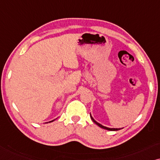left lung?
<instances>
[{
	"instance_id": "left-lung-1",
	"label": "left lung",
	"mask_w": 160,
	"mask_h": 160,
	"mask_svg": "<svg viewBox=\"0 0 160 160\" xmlns=\"http://www.w3.org/2000/svg\"><path fill=\"white\" fill-rule=\"evenodd\" d=\"M90 116H91V115H90ZM91 118L92 119V121L96 123V124L98 125V126H99V127H101V128H102V129H107V130H110V131H117V130H119V129H121L120 128H119V129H118V128H116H116H108V127H105V126H102V124H100V123H98L97 121H96L94 120V119H93V117L91 116ZM121 129H123V128H121Z\"/></svg>"
}]
</instances>
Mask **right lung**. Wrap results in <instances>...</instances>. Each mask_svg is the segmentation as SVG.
I'll return each instance as SVG.
<instances>
[{
    "label": "right lung",
    "instance_id": "add662e5",
    "mask_svg": "<svg viewBox=\"0 0 160 160\" xmlns=\"http://www.w3.org/2000/svg\"><path fill=\"white\" fill-rule=\"evenodd\" d=\"M54 120H52V121H50V122H52V121H53Z\"/></svg>",
    "mask_w": 160,
    "mask_h": 160
}]
</instances>
